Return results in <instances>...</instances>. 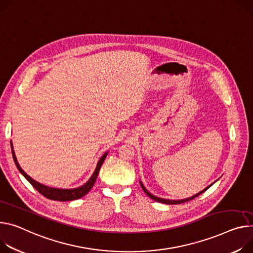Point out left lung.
I'll use <instances>...</instances> for the list:
<instances>
[{
    "label": "left lung",
    "instance_id": "8db88e82",
    "mask_svg": "<svg viewBox=\"0 0 253 253\" xmlns=\"http://www.w3.org/2000/svg\"><path fill=\"white\" fill-rule=\"evenodd\" d=\"M216 181H218V179L216 180ZM215 181V182H216ZM213 182V183H215ZM140 184H141V186H142V188H143V190L146 192V194L148 197H150L152 200H154L155 202H159V203H163V204H166V205H177V204H182V203H185V202H188V201H190V200H193L194 198H197V197H199L200 194H202L203 192H205L209 187H211V185H212V183L211 184H210L209 186H207L205 189H203L202 191H200V192H198L197 194H194V196H192V197H190V198H187V199H183V200H167V199H162V198H158V197H156V196H154V194H152L150 191H148V189L144 186V184L142 183V181L140 180Z\"/></svg>",
    "mask_w": 253,
    "mask_h": 253
}]
</instances>
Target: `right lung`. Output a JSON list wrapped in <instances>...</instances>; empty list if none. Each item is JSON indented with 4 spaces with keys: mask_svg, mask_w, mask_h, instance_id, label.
I'll return each instance as SVG.
<instances>
[{
    "mask_svg": "<svg viewBox=\"0 0 253 253\" xmlns=\"http://www.w3.org/2000/svg\"><path fill=\"white\" fill-rule=\"evenodd\" d=\"M11 150H12V156H13V159H14V162L16 164L17 169L20 171V173L30 182V184L36 190H38V192H41L42 196H44L45 198H47L49 200H52V201H60V202L78 200V199L83 198L85 194H87L90 191V189L93 187V185H94V183L97 179V176H98L99 170H100V168H101V166H102V164H103V162H104V160L107 156V154H108V152H105L102 155L101 158L98 161V163H97L96 168H95L93 174L91 175V177L83 185H81L79 187H76V188H55V187H49V186H46L44 184L37 182L36 180L31 178L27 173L24 172V170L20 167V165H19V163L17 161L12 141H11Z\"/></svg>",
    "mask_w": 253,
    "mask_h": 253,
    "instance_id": "obj_1",
    "label": "right lung"
}]
</instances>
